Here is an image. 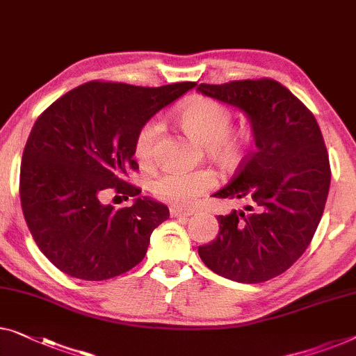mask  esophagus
<instances>
[{
	"label": "esophagus",
	"instance_id": "34e87169",
	"mask_svg": "<svg viewBox=\"0 0 356 356\" xmlns=\"http://www.w3.org/2000/svg\"><path fill=\"white\" fill-rule=\"evenodd\" d=\"M171 217H188L193 214V209H182V208H177V206H171Z\"/></svg>",
	"mask_w": 356,
	"mask_h": 356
}]
</instances>
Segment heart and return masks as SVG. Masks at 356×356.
Masks as SVG:
<instances>
[{
  "label": "heart",
  "instance_id": "heart-1",
  "mask_svg": "<svg viewBox=\"0 0 356 356\" xmlns=\"http://www.w3.org/2000/svg\"><path fill=\"white\" fill-rule=\"evenodd\" d=\"M180 127L192 139L201 142L208 155L222 168H233L243 160L248 147V134L233 129V111L214 99L190 100L176 111ZM161 126L148 120L140 126L134 139V155L142 166L155 158V147ZM214 187V176L206 169L196 171H166L153 179L152 192L156 198L177 206H188Z\"/></svg>",
  "mask_w": 356,
  "mask_h": 356
}]
</instances>
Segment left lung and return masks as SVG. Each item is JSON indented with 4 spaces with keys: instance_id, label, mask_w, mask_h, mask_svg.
<instances>
[{
    "instance_id": "left-lung-1",
    "label": "left lung",
    "mask_w": 356,
    "mask_h": 356,
    "mask_svg": "<svg viewBox=\"0 0 356 356\" xmlns=\"http://www.w3.org/2000/svg\"><path fill=\"white\" fill-rule=\"evenodd\" d=\"M201 94L245 111L256 150L216 198L248 201L217 216L219 235L200 246L212 272L262 283L286 272L314 238L331 184L330 156L312 111L272 78L198 86Z\"/></svg>"
}]
</instances>
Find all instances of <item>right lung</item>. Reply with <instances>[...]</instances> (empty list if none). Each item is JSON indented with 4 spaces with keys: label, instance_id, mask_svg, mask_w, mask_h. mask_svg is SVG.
<instances>
[{
    "label": "right lung",
    "instance_id": "right-lung-1",
    "mask_svg": "<svg viewBox=\"0 0 356 356\" xmlns=\"http://www.w3.org/2000/svg\"><path fill=\"white\" fill-rule=\"evenodd\" d=\"M196 83L160 88L89 81L63 94L35 121L20 164V203L41 252L73 278L102 281L145 257L152 232L169 219L126 182L137 171L140 126ZM111 189L136 197L129 209L99 203Z\"/></svg>",
    "mask_w": 356,
    "mask_h": 356
}]
</instances>
